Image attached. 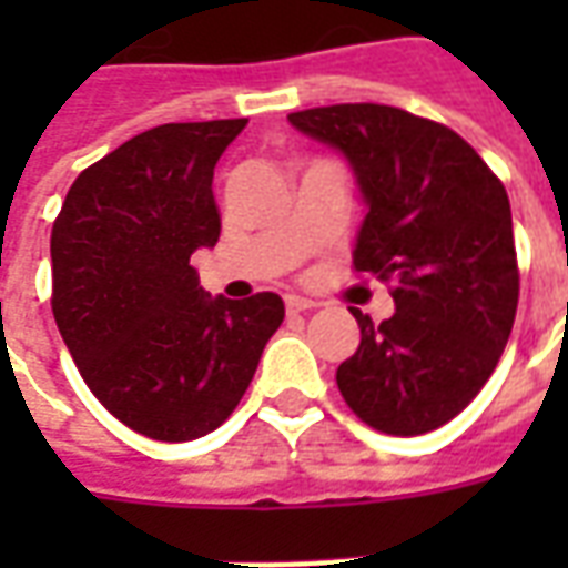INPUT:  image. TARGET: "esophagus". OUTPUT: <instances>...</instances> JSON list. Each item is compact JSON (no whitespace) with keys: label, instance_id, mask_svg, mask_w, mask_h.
I'll return each mask as SVG.
<instances>
[{"label":"esophagus","instance_id":"34e87169","mask_svg":"<svg viewBox=\"0 0 568 568\" xmlns=\"http://www.w3.org/2000/svg\"><path fill=\"white\" fill-rule=\"evenodd\" d=\"M310 307H313V301H310V297L285 295V310H288V313H304V310Z\"/></svg>","mask_w":568,"mask_h":568}]
</instances>
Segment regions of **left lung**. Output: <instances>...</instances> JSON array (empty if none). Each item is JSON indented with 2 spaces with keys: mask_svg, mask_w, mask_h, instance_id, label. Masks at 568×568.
Returning <instances> with one entry per match:
<instances>
[{
  "mask_svg": "<svg viewBox=\"0 0 568 568\" xmlns=\"http://www.w3.org/2000/svg\"><path fill=\"white\" fill-rule=\"evenodd\" d=\"M288 121L353 166L368 206L353 267L395 283L381 325L353 307L362 341L337 389L386 435L450 423L496 371L517 313L505 185L459 133L395 105H322Z\"/></svg>",
  "mask_w": 568,
  "mask_h": 568,
  "instance_id": "8db88e82",
  "label": "left lung"
}]
</instances>
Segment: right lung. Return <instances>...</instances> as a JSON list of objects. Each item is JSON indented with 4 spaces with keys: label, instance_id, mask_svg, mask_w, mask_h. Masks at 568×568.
<instances>
[{
    "label": "right lung",
    "instance_id": "1",
    "mask_svg": "<svg viewBox=\"0 0 568 568\" xmlns=\"http://www.w3.org/2000/svg\"><path fill=\"white\" fill-rule=\"evenodd\" d=\"M246 118L161 124L72 182L51 231L57 328L124 426L194 440L234 414L283 297H210L191 255L222 234L212 170Z\"/></svg>",
    "mask_w": 568,
    "mask_h": 568
}]
</instances>
